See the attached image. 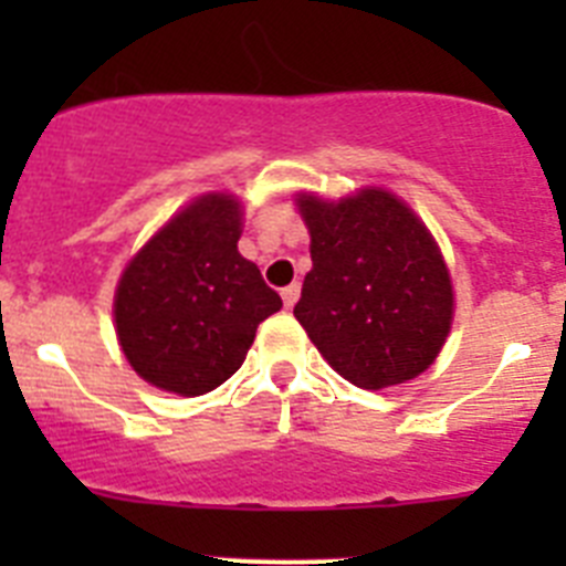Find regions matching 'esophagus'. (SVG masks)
Masks as SVG:
<instances>
[{"label":"esophagus","instance_id":"1","mask_svg":"<svg viewBox=\"0 0 566 566\" xmlns=\"http://www.w3.org/2000/svg\"><path fill=\"white\" fill-rule=\"evenodd\" d=\"M280 297H283V306L294 308V303H297V297H300V286H297V283H292V286L283 289V292H280Z\"/></svg>","mask_w":566,"mask_h":566}]
</instances>
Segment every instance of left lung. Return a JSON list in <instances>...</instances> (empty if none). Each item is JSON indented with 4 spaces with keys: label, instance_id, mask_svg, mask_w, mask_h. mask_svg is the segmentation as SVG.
Returning <instances> with one entry per match:
<instances>
[{
    "label": "left lung",
    "instance_id": "left-lung-1",
    "mask_svg": "<svg viewBox=\"0 0 566 566\" xmlns=\"http://www.w3.org/2000/svg\"><path fill=\"white\" fill-rule=\"evenodd\" d=\"M294 207L312 238L294 317L323 359L365 391L428 371L448 343L457 297L422 218L385 187L337 201L303 189Z\"/></svg>",
    "mask_w": 566,
    "mask_h": 566
}]
</instances>
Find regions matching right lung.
<instances>
[{"mask_svg": "<svg viewBox=\"0 0 566 566\" xmlns=\"http://www.w3.org/2000/svg\"><path fill=\"white\" fill-rule=\"evenodd\" d=\"M243 203L214 189L153 232L115 283L122 354L144 382L201 397L238 371L254 332L283 308L260 269L238 252Z\"/></svg>", "mask_w": 566, "mask_h": 566, "instance_id": "obj_1", "label": "right lung"}]
</instances>
